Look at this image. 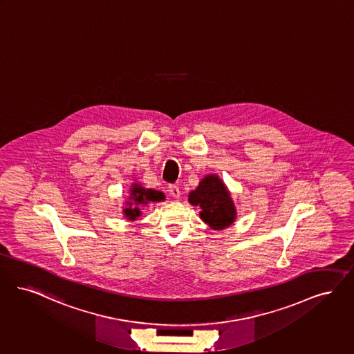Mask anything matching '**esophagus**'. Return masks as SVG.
<instances>
[{
  "mask_svg": "<svg viewBox=\"0 0 354 354\" xmlns=\"http://www.w3.org/2000/svg\"><path fill=\"white\" fill-rule=\"evenodd\" d=\"M169 192H170V195L172 198H180V189H179V187L175 185V184H171L170 187H169Z\"/></svg>",
  "mask_w": 354,
  "mask_h": 354,
  "instance_id": "1",
  "label": "esophagus"
}]
</instances>
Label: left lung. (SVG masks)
Segmentation results:
<instances>
[{"label": "left lung", "instance_id": "left-lung-1", "mask_svg": "<svg viewBox=\"0 0 354 354\" xmlns=\"http://www.w3.org/2000/svg\"><path fill=\"white\" fill-rule=\"evenodd\" d=\"M188 201L200 208V218L214 230L230 227L237 217L227 185L217 175L201 179L198 188L189 192Z\"/></svg>", "mask_w": 354, "mask_h": 354}]
</instances>
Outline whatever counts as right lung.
Listing matches in <instances>:
<instances>
[{
	"mask_svg": "<svg viewBox=\"0 0 354 354\" xmlns=\"http://www.w3.org/2000/svg\"><path fill=\"white\" fill-rule=\"evenodd\" d=\"M130 195L127 198V208L122 211L125 217L130 221L137 220V217L141 216V205H146L150 201L156 203V201H163L166 196L163 192L156 191V189H151V188H145L142 187L141 184L133 183L131 188H130Z\"/></svg>",
	"mask_w": 354,
	"mask_h": 354,
	"instance_id": "right-lung-1",
	"label": "right lung"
}]
</instances>
